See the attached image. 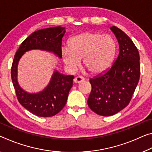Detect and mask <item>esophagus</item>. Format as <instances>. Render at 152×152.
Segmentation results:
<instances>
[{
	"mask_svg": "<svg viewBox=\"0 0 152 152\" xmlns=\"http://www.w3.org/2000/svg\"><path fill=\"white\" fill-rule=\"evenodd\" d=\"M85 80V78L82 76H77L76 78H74V82L75 83H80L82 82H83Z\"/></svg>",
	"mask_w": 152,
	"mask_h": 152,
	"instance_id": "esophagus-1",
	"label": "esophagus"
}]
</instances>
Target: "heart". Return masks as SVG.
<instances>
[{
    "label": "heart",
    "mask_w": 152,
    "mask_h": 152,
    "mask_svg": "<svg viewBox=\"0 0 152 152\" xmlns=\"http://www.w3.org/2000/svg\"><path fill=\"white\" fill-rule=\"evenodd\" d=\"M116 43L112 37L98 32H85L72 37L69 48L62 49V59L71 69H75L83 58V65L93 74L106 71L114 61Z\"/></svg>",
    "instance_id": "heart-1"
}]
</instances>
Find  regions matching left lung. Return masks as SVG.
Masks as SVG:
<instances>
[{
    "instance_id": "1",
    "label": "left lung",
    "mask_w": 152,
    "mask_h": 152,
    "mask_svg": "<svg viewBox=\"0 0 152 152\" xmlns=\"http://www.w3.org/2000/svg\"><path fill=\"white\" fill-rule=\"evenodd\" d=\"M110 30L118 42V56L106 72L89 80L92 89L87 101L90 109L103 116L114 115L129 105L140 77L135 45L118 28L112 26Z\"/></svg>"
}]
</instances>
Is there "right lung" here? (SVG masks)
Listing matches in <instances>:
<instances>
[{"instance_id": "right-lung-1", "label": "right lung", "mask_w": 152, "mask_h": 152, "mask_svg": "<svg viewBox=\"0 0 152 152\" xmlns=\"http://www.w3.org/2000/svg\"><path fill=\"white\" fill-rule=\"evenodd\" d=\"M65 27L45 28L33 32L23 40L17 50L11 67V79L18 99L29 112L40 117L56 115L66 105L69 91L73 85L72 75H64L55 69L47 86L38 93L24 91L18 81V64L26 52L41 50L53 53L61 59L62 38L66 33Z\"/></svg>"}]
</instances>
